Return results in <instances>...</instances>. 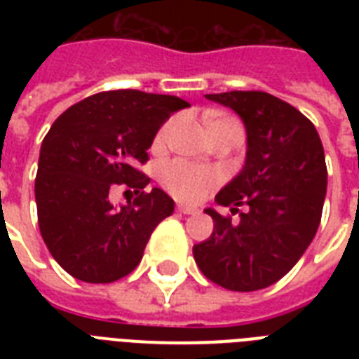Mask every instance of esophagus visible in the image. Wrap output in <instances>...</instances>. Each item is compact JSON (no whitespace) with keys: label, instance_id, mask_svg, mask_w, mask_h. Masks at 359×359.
<instances>
[{"label":"esophagus","instance_id":"34e87169","mask_svg":"<svg viewBox=\"0 0 359 359\" xmlns=\"http://www.w3.org/2000/svg\"><path fill=\"white\" fill-rule=\"evenodd\" d=\"M177 210H179L180 214H184V216H194V214L199 212L197 208L188 207V205H177Z\"/></svg>","mask_w":359,"mask_h":359}]
</instances>
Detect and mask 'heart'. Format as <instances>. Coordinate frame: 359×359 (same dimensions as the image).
<instances>
[{"mask_svg":"<svg viewBox=\"0 0 359 359\" xmlns=\"http://www.w3.org/2000/svg\"><path fill=\"white\" fill-rule=\"evenodd\" d=\"M229 117L224 119H216L210 124L218 123V121H227ZM177 119H169L160 126L156 137H154V145L163 147L168 143L169 135L173 132ZM160 180H162L163 188L175 196L180 201L197 203L205 199L210 191L219 184V173L216 169L203 165V163L188 162V160H171L162 168L160 171Z\"/></svg>","mask_w":359,"mask_h":359,"instance_id":"obj_1","label":"heart"}]
</instances>
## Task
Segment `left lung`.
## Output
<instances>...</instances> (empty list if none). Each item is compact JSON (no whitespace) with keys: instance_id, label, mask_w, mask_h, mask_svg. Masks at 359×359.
I'll return each mask as SVG.
<instances>
[{"instance_id":"left-lung-1","label":"left lung","mask_w":359,"mask_h":359,"mask_svg":"<svg viewBox=\"0 0 359 359\" xmlns=\"http://www.w3.org/2000/svg\"><path fill=\"white\" fill-rule=\"evenodd\" d=\"M207 98L242 117L248 152L244 169L216 196L218 205L238 212V222L207 208L214 231L194 245V259L224 289H264L294 266L318 229L328 184L323 141L306 115L264 91Z\"/></svg>"}]
</instances>
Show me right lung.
Wrapping results in <instances>:
<instances>
[{"label": "right lung", "mask_w": 359, "mask_h": 359, "mask_svg": "<svg viewBox=\"0 0 359 359\" xmlns=\"http://www.w3.org/2000/svg\"><path fill=\"white\" fill-rule=\"evenodd\" d=\"M188 106L171 95L104 91L52 124L39 156L36 216L44 244L72 278L111 283L140 264L152 231L175 208L163 190H145L151 179L140 165L163 121ZM119 185L138 196L115 211L109 194Z\"/></svg>", "instance_id": "1"}]
</instances>
